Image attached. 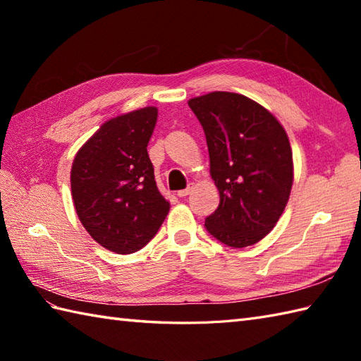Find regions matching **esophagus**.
<instances>
[{"label":"esophagus","mask_w":361,"mask_h":361,"mask_svg":"<svg viewBox=\"0 0 361 361\" xmlns=\"http://www.w3.org/2000/svg\"><path fill=\"white\" fill-rule=\"evenodd\" d=\"M190 190H192V186H188L186 189H181V190H178V192H176V195L183 198V197L189 195V194H190Z\"/></svg>","instance_id":"esophagus-1"}]
</instances>
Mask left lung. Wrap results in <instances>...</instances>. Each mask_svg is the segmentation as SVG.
Returning a JSON list of instances; mask_svg holds the SVG:
<instances>
[{
	"mask_svg": "<svg viewBox=\"0 0 361 361\" xmlns=\"http://www.w3.org/2000/svg\"><path fill=\"white\" fill-rule=\"evenodd\" d=\"M204 130L219 208L206 217L208 233L243 248L257 243L282 216L293 185L286 130L250 97L228 91L188 102Z\"/></svg>",
	"mask_w": 361,
	"mask_h": 361,
	"instance_id": "obj_1",
	"label": "left lung"
}]
</instances>
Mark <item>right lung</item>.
<instances>
[{
  "label": "right lung",
  "instance_id": "right-lung-1",
  "mask_svg": "<svg viewBox=\"0 0 361 361\" xmlns=\"http://www.w3.org/2000/svg\"><path fill=\"white\" fill-rule=\"evenodd\" d=\"M155 106L106 121L82 145L71 167V194L83 228L118 255L145 247L171 204L159 194L147 153Z\"/></svg>",
  "mask_w": 361,
  "mask_h": 361
}]
</instances>
